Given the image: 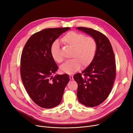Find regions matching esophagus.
Wrapping results in <instances>:
<instances>
[{"instance_id":"esophagus-1","label":"esophagus","mask_w":133,"mask_h":133,"mask_svg":"<svg viewBox=\"0 0 133 133\" xmlns=\"http://www.w3.org/2000/svg\"><path fill=\"white\" fill-rule=\"evenodd\" d=\"M69 78H70V79H71V80H73V75H72V74H69Z\"/></svg>"}]
</instances>
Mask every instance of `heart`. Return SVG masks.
<instances>
[{
    "instance_id": "1",
    "label": "heart",
    "mask_w": 133,
    "mask_h": 133,
    "mask_svg": "<svg viewBox=\"0 0 133 133\" xmlns=\"http://www.w3.org/2000/svg\"><path fill=\"white\" fill-rule=\"evenodd\" d=\"M64 45L72 48L71 59L66 61L60 67L61 72L72 74L77 71L83 66L87 67L93 61L97 50L95 40L83 34L71 31L66 33L61 39ZM50 52L53 59L57 62L63 61V57L60 51L59 44L54 41L50 48Z\"/></svg>"
}]
</instances>
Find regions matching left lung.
Segmentation results:
<instances>
[{"label":"left lung","instance_id":"8db88e82","mask_svg":"<svg viewBox=\"0 0 133 133\" xmlns=\"http://www.w3.org/2000/svg\"><path fill=\"white\" fill-rule=\"evenodd\" d=\"M76 29L93 38L97 50L93 61L82 73L73 78L78 83L79 101L88 107L99 105L108 96L112 89L115 76V56L109 40L102 33L92 29L79 27Z\"/></svg>","mask_w":133,"mask_h":133}]
</instances>
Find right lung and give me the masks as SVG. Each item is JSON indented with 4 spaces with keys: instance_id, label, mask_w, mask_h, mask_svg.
Segmentation results:
<instances>
[{
    "instance_id": "1",
    "label": "right lung",
    "mask_w": 133,
    "mask_h": 133,
    "mask_svg": "<svg viewBox=\"0 0 133 133\" xmlns=\"http://www.w3.org/2000/svg\"><path fill=\"white\" fill-rule=\"evenodd\" d=\"M70 29L43 30L33 34L24 47L20 60L21 78L32 100L42 108L58 106L69 81L67 74L53 76L58 67L52 57L50 48L60 35Z\"/></svg>"
}]
</instances>
